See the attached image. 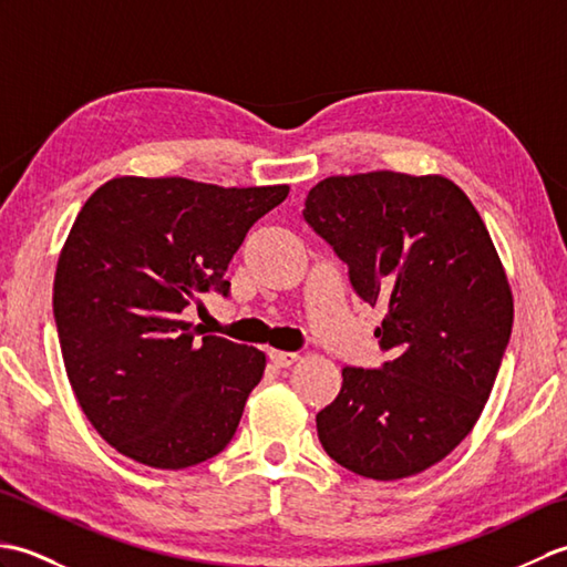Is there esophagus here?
<instances>
[{"label": "esophagus", "mask_w": 567, "mask_h": 567, "mask_svg": "<svg viewBox=\"0 0 567 567\" xmlns=\"http://www.w3.org/2000/svg\"><path fill=\"white\" fill-rule=\"evenodd\" d=\"M268 358H270V363L275 368H290V365H295L297 360H299L297 353H287V351H270Z\"/></svg>", "instance_id": "esophagus-1"}]
</instances>
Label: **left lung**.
Masks as SVG:
<instances>
[{
	"label": "left lung",
	"mask_w": 567,
	"mask_h": 567,
	"mask_svg": "<svg viewBox=\"0 0 567 567\" xmlns=\"http://www.w3.org/2000/svg\"><path fill=\"white\" fill-rule=\"evenodd\" d=\"M305 221L348 265L390 358L343 368L317 414L336 463L372 480L424 473L461 443L485 409L507 351L514 302L473 202L441 175H336L309 189Z\"/></svg>",
	"instance_id": "1"
}]
</instances>
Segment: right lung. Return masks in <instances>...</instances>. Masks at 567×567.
<instances>
[{"label":"right lung","mask_w":567,"mask_h":567,"mask_svg":"<svg viewBox=\"0 0 567 567\" xmlns=\"http://www.w3.org/2000/svg\"><path fill=\"white\" fill-rule=\"evenodd\" d=\"M290 187L114 177L84 202L58 258L53 317L68 380L114 449L183 470L234 439L265 353L183 319L226 270L250 226Z\"/></svg>","instance_id":"add662e5"}]
</instances>
